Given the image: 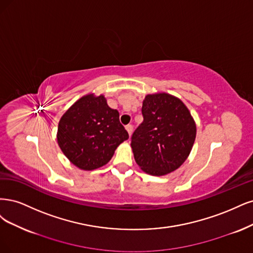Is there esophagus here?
I'll return each mask as SVG.
<instances>
[{
	"instance_id": "34e87169",
	"label": "esophagus",
	"mask_w": 253,
	"mask_h": 253,
	"mask_svg": "<svg viewBox=\"0 0 253 253\" xmlns=\"http://www.w3.org/2000/svg\"><path fill=\"white\" fill-rule=\"evenodd\" d=\"M125 128H126V130H127V132H128L129 136H131L132 131H133V127H132V125H127Z\"/></svg>"
}]
</instances>
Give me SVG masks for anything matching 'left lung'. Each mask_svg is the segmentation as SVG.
Here are the masks:
<instances>
[{"label":"left lung","mask_w":253,"mask_h":253,"mask_svg":"<svg viewBox=\"0 0 253 253\" xmlns=\"http://www.w3.org/2000/svg\"><path fill=\"white\" fill-rule=\"evenodd\" d=\"M143 122L131 137L136 164L154 176L176 170L189 157L197 125L187 106L166 92L145 96Z\"/></svg>","instance_id":"8db88e82"}]
</instances>
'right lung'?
<instances>
[{"instance_id":"obj_1","label":"right lung","mask_w":253,"mask_h":253,"mask_svg":"<svg viewBox=\"0 0 253 253\" xmlns=\"http://www.w3.org/2000/svg\"><path fill=\"white\" fill-rule=\"evenodd\" d=\"M119 111L103 94L88 93L62 116L56 138L62 152L78 168L90 171L111 160L119 145L128 140Z\"/></svg>"}]
</instances>
